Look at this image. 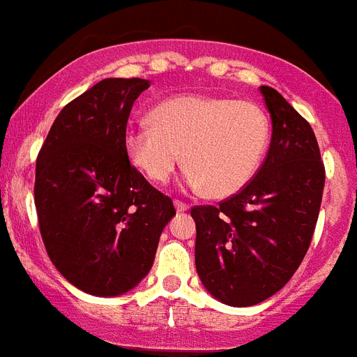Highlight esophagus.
Segmentation results:
<instances>
[{"label": "esophagus", "instance_id": "34e87169", "mask_svg": "<svg viewBox=\"0 0 357 357\" xmlns=\"http://www.w3.org/2000/svg\"><path fill=\"white\" fill-rule=\"evenodd\" d=\"M173 204H175L176 211H188V208H190V206L184 204V202H181V200H175Z\"/></svg>", "mask_w": 357, "mask_h": 357}]
</instances>
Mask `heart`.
I'll use <instances>...</instances> for the list:
<instances>
[{
  "label": "heart",
  "instance_id": "1",
  "mask_svg": "<svg viewBox=\"0 0 357 357\" xmlns=\"http://www.w3.org/2000/svg\"><path fill=\"white\" fill-rule=\"evenodd\" d=\"M149 122L126 129L123 147L132 166L166 184L184 162L188 185L217 199L252 181L270 144L266 113L246 100L184 94L155 105Z\"/></svg>",
  "mask_w": 357,
  "mask_h": 357
}]
</instances>
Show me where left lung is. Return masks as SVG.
I'll list each match as a JSON object with an SVG mask.
<instances>
[{
    "label": "left lung",
    "instance_id": "left-lung-1",
    "mask_svg": "<svg viewBox=\"0 0 357 357\" xmlns=\"http://www.w3.org/2000/svg\"><path fill=\"white\" fill-rule=\"evenodd\" d=\"M270 149L243 191L195 206V266L217 301L252 306L281 290L308 252L319 215L325 166L310 123L268 85Z\"/></svg>",
    "mask_w": 357,
    "mask_h": 357
}]
</instances>
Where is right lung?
<instances>
[{
    "label": "right lung",
    "instance_id": "add662e5",
    "mask_svg": "<svg viewBox=\"0 0 357 357\" xmlns=\"http://www.w3.org/2000/svg\"><path fill=\"white\" fill-rule=\"evenodd\" d=\"M142 78H105L56 116L36 160L34 204L58 272L96 297L128 294L155 261L175 208L131 166L123 135Z\"/></svg>",
    "mask_w": 357,
    "mask_h": 357
}]
</instances>
